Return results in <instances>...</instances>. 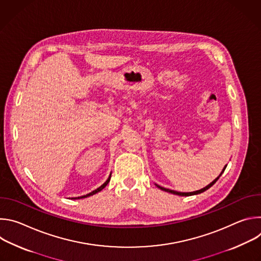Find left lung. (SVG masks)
I'll use <instances>...</instances> for the list:
<instances>
[{"label":"left lung","mask_w":261,"mask_h":261,"mask_svg":"<svg viewBox=\"0 0 261 261\" xmlns=\"http://www.w3.org/2000/svg\"><path fill=\"white\" fill-rule=\"evenodd\" d=\"M226 166L227 165H225L224 166V168H223V170L221 171V173L219 174V176H217L212 182H210L207 186H205L204 188H202V189H200V190H197V191H193V192H177V191H174V190H170V189H167V188H164V187H161V186H159V185H157L156 184V186L157 187L159 188V189H161V190H163V191H165V192H169V193H171V194H175V195H179V196H191V195H196V194H200V193H202V192H204V191H206L207 189H210L212 186L219 179V177L222 175V173L224 172V170H225V168H226Z\"/></svg>","instance_id":"obj_1"}]
</instances>
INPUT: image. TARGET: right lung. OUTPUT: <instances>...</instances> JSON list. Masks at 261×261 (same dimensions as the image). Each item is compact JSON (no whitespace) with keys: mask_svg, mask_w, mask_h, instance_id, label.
<instances>
[{"mask_svg":"<svg viewBox=\"0 0 261 261\" xmlns=\"http://www.w3.org/2000/svg\"><path fill=\"white\" fill-rule=\"evenodd\" d=\"M110 177H111V173L109 174V176H108V178L104 181V184H102L99 188H97L96 190H94V191H92V192H90V193H88V194H86V195H83V196H79V197H73L72 199H82V198H86V197H89V196H92V195H94V194H96V193H98V192H100L102 189H104L105 187H106V185L109 182V180H110Z\"/></svg>","mask_w":261,"mask_h":261,"instance_id":"right-lung-1","label":"right lung"}]
</instances>
